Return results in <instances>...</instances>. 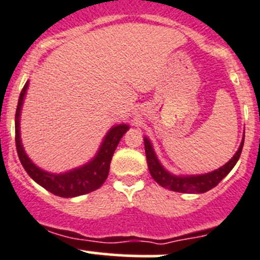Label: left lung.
<instances>
[{
    "instance_id": "8db88e82",
    "label": "left lung",
    "mask_w": 260,
    "mask_h": 260,
    "mask_svg": "<svg viewBox=\"0 0 260 260\" xmlns=\"http://www.w3.org/2000/svg\"><path fill=\"white\" fill-rule=\"evenodd\" d=\"M144 145H145L146 161H148L149 172H150V176L153 177V179L156 183L160 184L164 188H168L174 192H182V193H205V192L210 191L214 187H216L230 173L231 169L234 168L236 161L240 158L241 150H243L244 136L235 155L225 166L220 167L216 171H212L210 173L197 174V176H176V174L171 173V172H168L161 166L155 151H154L150 140L146 136H144Z\"/></svg>"
}]
</instances>
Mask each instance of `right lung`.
<instances>
[{
    "mask_svg": "<svg viewBox=\"0 0 260 260\" xmlns=\"http://www.w3.org/2000/svg\"><path fill=\"white\" fill-rule=\"evenodd\" d=\"M27 87H29V81L25 83L24 88L20 93L16 115H15V140H16L17 154H19L20 161H21L24 169L38 184L59 197L71 199V197L82 196V194L96 191L106 181L115 149L120 143V139L129 130V125L119 124L112 126L109 133L105 135L96 155L88 163L83 164L78 168L64 172V173H50L32 163L31 159L25 153L21 143L20 116H21L22 104H24L25 96H26Z\"/></svg>",
    "mask_w": 260,
    "mask_h": 260,
    "instance_id": "add662e5",
    "label": "right lung"
}]
</instances>
